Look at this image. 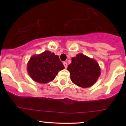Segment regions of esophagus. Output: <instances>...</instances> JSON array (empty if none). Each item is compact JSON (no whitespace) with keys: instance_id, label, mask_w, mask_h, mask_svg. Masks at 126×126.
I'll return each mask as SVG.
<instances>
[{"instance_id":"1","label":"esophagus","mask_w":126,"mask_h":126,"mask_svg":"<svg viewBox=\"0 0 126 126\" xmlns=\"http://www.w3.org/2000/svg\"><path fill=\"white\" fill-rule=\"evenodd\" d=\"M63 65H64V68H67V67H68V63L66 62H63Z\"/></svg>"}]
</instances>
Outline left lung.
Here are the masks:
<instances>
[{"label": "left lung", "mask_w": 126, "mask_h": 126, "mask_svg": "<svg viewBox=\"0 0 126 126\" xmlns=\"http://www.w3.org/2000/svg\"><path fill=\"white\" fill-rule=\"evenodd\" d=\"M68 70L72 83L82 88L93 85L101 75V68L96 60L82 54L72 57Z\"/></svg>", "instance_id": "left-lung-1"}]
</instances>
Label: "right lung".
Returning a JSON list of instances; mask_svg holds the SVG:
<instances>
[{
  "mask_svg": "<svg viewBox=\"0 0 126 126\" xmlns=\"http://www.w3.org/2000/svg\"><path fill=\"white\" fill-rule=\"evenodd\" d=\"M64 68L58 56L48 50L32 56L27 66L30 77L37 83L44 84L52 81L58 71Z\"/></svg>",
  "mask_w": 126,
  "mask_h": 126,
  "instance_id": "1",
  "label": "right lung"
}]
</instances>
